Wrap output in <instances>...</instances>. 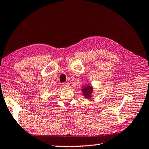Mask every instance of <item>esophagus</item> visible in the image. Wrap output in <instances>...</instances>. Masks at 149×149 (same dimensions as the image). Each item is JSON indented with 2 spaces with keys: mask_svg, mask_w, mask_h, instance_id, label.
Returning a JSON list of instances; mask_svg holds the SVG:
<instances>
[{
  "mask_svg": "<svg viewBox=\"0 0 149 149\" xmlns=\"http://www.w3.org/2000/svg\"><path fill=\"white\" fill-rule=\"evenodd\" d=\"M69 86V83H62V86L64 87V88H66V87H68Z\"/></svg>",
  "mask_w": 149,
  "mask_h": 149,
  "instance_id": "esophagus-1",
  "label": "esophagus"
}]
</instances>
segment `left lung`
I'll return each instance as SVG.
<instances>
[{"label":"left lung","mask_w":149,"mask_h":149,"mask_svg":"<svg viewBox=\"0 0 149 149\" xmlns=\"http://www.w3.org/2000/svg\"><path fill=\"white\" fill-rule=\"evenodd\" d=\"M82 92L83 93V95L86 98H90L92 97L91 94L93 92V88L92 86L88 85V86H86L85 87H84V88L82 89Z\"/></svg>","instance_id":"obj_1"}]
</instances>
